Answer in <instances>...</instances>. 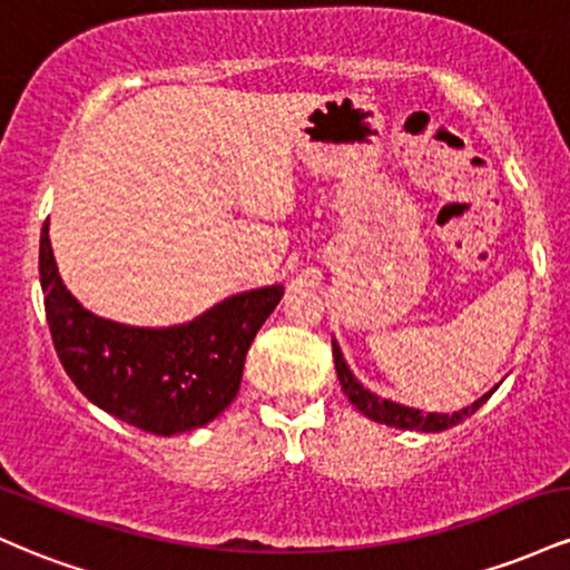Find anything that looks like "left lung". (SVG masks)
<instances>
[{
    "instance_id": "8db88e82",
    "label": "left lung",
    "mask_w": 570,
    "mask_h": 570,
    "mask_svg": "<svg viewBox=\"0 0 570 570\" xmlns=\"http://www.w3.org/2000/svg\"><path fill=\"white\" fill-rule=\"evenodd\" d=\"M332 353H335V370L340 377V385H343L345 396L348 402L356 407L358 412L370 417L375 423H385V426H394V429H404V431H444V429H453L461 421H466L469 415H474L482 404L493 396V391L499 389H490L488 394H482L476 402L469 404V407L458 410V412H421L415 407H404V404L391 402V399H383L377 394H372L370 389H364L362 381H356L348 364H345L343 351H340L337 340H332Z\"/></svg>"
}]
</instances>
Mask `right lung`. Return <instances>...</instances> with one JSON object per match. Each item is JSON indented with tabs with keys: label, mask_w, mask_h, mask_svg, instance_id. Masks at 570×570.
Wrapping results in <instances>:
<instances>
[{
	"label": "right lung",
	"mask_w": 570,
	"mask_h": 570,
	"mask_svg": "<svg viewBox=\"0 0 570 570\" xmlns=\"http://www.w3.org/2000/svg\"><path fill=\"white\" fill-rule=\"evenodd\" d=\"M45 316L71 383L117 421L158 436L212 423L240 389L244 362L284 286L222 299L176 326H128L96 316L63 286L48 222L39 238Z\"/></svg>",
	"instance_id": "obj_1"
}]
</instances>
